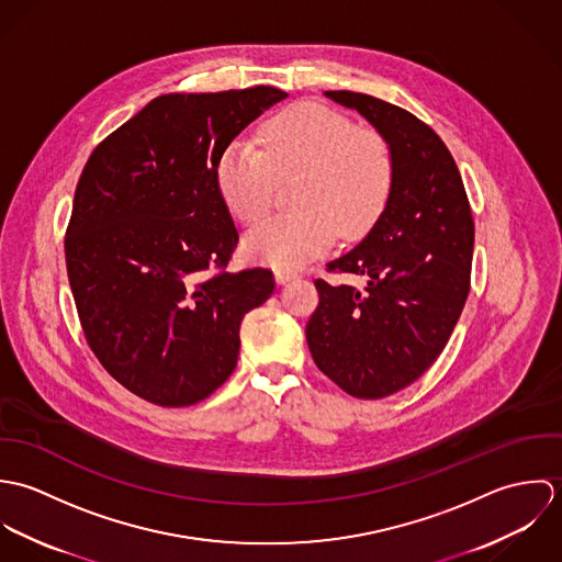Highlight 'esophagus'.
Instances as JSON below:
<instances>
[{
  "mask_svg": "<svg viewBox=\"0 0 562 562\" xmlns=\"http://www.w3.org/2000/svg\"><path fill=\"white\" fill-rule=\"evenodd\" d=\"M296 277H299V272H292V270H274L277 283H288V281L296 279Z\"/></svg>",
  "mask_w": 562,
  "mask_h": 562,
  "instance_id": "esophagus-1",
  "label": "esophagus"
}]
</instances>
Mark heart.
<instances>
[{
	"mask_svg": "<svg viewBox=\"0 0 562 562\" xmlns=\"http://www.w3.org/2000/svg\"><path fill=\"white\" fill-rule=\"evenodd\" d=\"M234 138L216 161V183L241 225L257 223L272 205L279 181L303 175L294 203L301 212L270 216L244 238V252L283 270L324 252L337 234L363 236L392 190L385 143L321 103H296L259 130Z\"/></svg>",
	"mask_w": 562,
	"mask_h": 562,
	"instance_id": "1",
	"label": "heart"
}]
</instances>
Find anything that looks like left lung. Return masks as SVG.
<instances>
[{
  "label": "left lung",
  "mask_w": 562,
  "mask_h": 562,
  "mask_svg": "<svg viewBox=\"0 0 562 562\" xmlns=\"http://www.w3.org/2000/svg\"><path fill=\"white\" fill-rule=\"evenodd\" d=\"M326 97L385 138L392 190L370 234L326 263V272L361 274L368 285L316 279L321 303L305 333L337 387L379 401L417 381L446 348L470 294L474 218L457 161L424 121L363 92Z\"/></svg>",
  "instance_id": "8db88e82"
}]
</instances>
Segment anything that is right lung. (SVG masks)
<instances>
[{"instance_id":"1","label":"right lung","mask_w":562,"mask_h":562,"mask_svg":"<svg viewBox=\"0 0 562 562\" xmlns=\"http://www.w3.org/2000/svg\"><path fill=\"white\" fill-rule=\"evenodd\" d=\"M288 92H170L103 138L65 236L83 337L125 390L190 406L234 372L241 318L274 292L268 268L227 272L238 229L216 183L223 149Z\"/></svg>"}]
</instances>
